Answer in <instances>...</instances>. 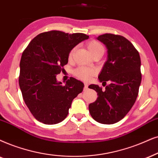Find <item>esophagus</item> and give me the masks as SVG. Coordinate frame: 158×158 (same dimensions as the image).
<instances>
[{
	"instance_id": "34e87169",
	"label": "esophagus",
	"mask_w": 158,
	"mask_h": 158,
	"mask_svg": "<svg viewBox=\"0 0 158 158\" xmlns=\"http://www.w3.org/2000/svg\"><path fill=\"white\" fill-rule=\"evenodd\" d=\"M88 88V85L87 83H85V87H84V91H86Z\"/></svg>"
}]
</instances>
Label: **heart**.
I'll list each match as a JSON object with an SVG mask.
<instances>
[{"mask_svg":"<svg viewBox=\"0 0 158 158\" xmlns=\"http://www.w3.org/2000/svg\"><path fill=\"white\" fill-rule=\"evenodd\" d=\"M87 49H88L91 55H93L95 53L99 52H104V47H103V45L98 41H95V40H93L87 44ZM73 53V49H72L71 52L69 53V58H71ZM95 73L96 72H95V69H89V68L86 67H79L73 71V75L78 79L83 81L89 80L95 74Z\"/></svg>","mask_w":158,"mask_h":158,"instance_id":"b5f03b06","label":"heart"}]
</instances>
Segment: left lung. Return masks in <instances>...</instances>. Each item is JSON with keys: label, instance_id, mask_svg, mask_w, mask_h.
<instances>
[{"label": "left lung", "instance_id": "left-lung-1", "mask_svg": "<svg viewBox=\"0 0 158 158\" xmlns=\"http://www.w3.org/2000/svg\"><path fill=\"white\" fill-rule=\"evenodd\" d=\"M97 39L107 49V60L98 79L109 85L103 90L91 85L98 98L89 105V111L98 123L111 125L123 119L135 102L141 81V59L134 46L122 35L106 33Z\"/></svg>", "mask_w": 158, "mask_h": 158}]
</instances>
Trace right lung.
Masks as SVG:
<instances>
[{
	"label": "right lung",
	"mask_w": 158,
	"mask_h": 158,
	"mask_svg": "<svg viewBox=\"0 0 158 158\" xmlns=\"http://www.w3.org/2000/svg\"><path fill=\"white\" fill-rule=\"evenodd\" d=\"M89 35L59 31L40 33L22 55L19 85L25 104L38 121L54 125L64 120L84 84L71 77L64 86L56 76L69 62L73 47Z\"/></svg>",
	"instance_id": "1"
}]
</instances>
